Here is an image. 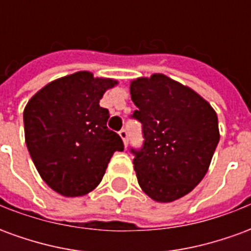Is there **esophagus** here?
Returning <instances> with one entry per match:
<instances>
[{
	"label": "esophagus",
	"mask_w": 251,
	"mask_h": 251,
	"mask_svg": "<svg viewBox=\"0 0 251 251\" xmlns=\"http://www.w3.org/2000/svg\"><path fill=\"white\" fill-rule=\"evenodd\" d=\"M118 134H120V137L122 138V141H124V145L126 147V145H127V131H126L125 129H122V130H121Z\"/></svg>",
	"instance_id": "34e87169"
}]
</instances>
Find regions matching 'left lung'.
Masks as SVG:
<instances>
[{
    "mask_svg": "<svg viewBox=\"0 0 251 251\" xmlns=\"http://www.w3.org/2000/svg\"><path fill=\"white\" fill-rule=\"evenodd\" d=\"M130 95L145 138L141 151L133 152L138 184L154 201L180 199L210 168L221 137L215 110L164 74L133 79Z\"/></svg>",
    "mask_w": 251,
    "mask_h": 251,
    "instance_id": "left-lung-1",
    "label": "left lung"
}]
</instances>
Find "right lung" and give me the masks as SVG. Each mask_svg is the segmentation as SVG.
I'll list each match as a JSON object with an SVG mask.
<instances>
[{
  "label": "right lung",
  "instance_id": "1",
  "mask_svg": "<svg viewBox=\"0 0 251 251\" xmlns=\"http://www.w3.org/2000/svg\"><path fill=\"white\" fill-rule=\"evenodd\" d=\"M118 80L77 71L52 80L24 109L25 142L46 184L66 198L84 196L102 181L121 137L107 129L109 110L99 106Z\"/></svg>",
  "mask_w": 251,
  "mask_h": 251
}]
</instances>
